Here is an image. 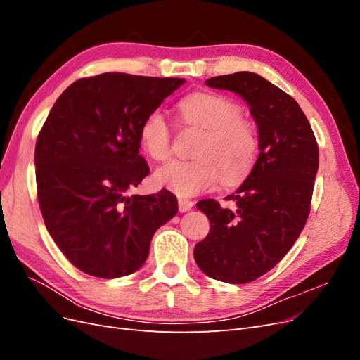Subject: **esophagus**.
I'll list each match as a JSON object with an SVG mask.
<instances>
[{
  "instance_id": "1",
  "label": "esophagus",
  "mask_w": 360,
  "mask_h": 360,
  "mask_svg": "<svg viewBox=\"0 0 360 360\" xmlns=\"http://www.w3.org/2000/svg\"><path fill=\"white\" fill-rule=\"evenodd\" d=\"M193 201H191V200H184V198H180L179 200V210L181 212V213H184V212H189L192 207H193Z\"/></svg>"
}]
</instances>
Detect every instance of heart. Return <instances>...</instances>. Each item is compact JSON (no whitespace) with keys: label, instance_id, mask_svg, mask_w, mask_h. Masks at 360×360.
<instances>
[{"label":"heart","instance_id":"b5f03b06","mask_svg":"<svg viewBox=\"0 0 360 360\" xmlns=\"http://www.w3.org/2000/svg\"><path fill=\"white\" fill-rule=\"evenodd\" d=\"M184 126L204 130L195 150L197 159L171 160L155 172L158 184L179 197H193L214 189L222 180H243L258 156L255 126L242 117V108L225 96L195 93L179 103ZM139 144L155 160L172 153L171 130L160 111H151L139 126Z\"/></svg>","mask_w":360,"mask_h":360}]
</instances>
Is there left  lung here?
I'll use <instances>...</instances> for the list:
<instances>
[{
    "label": "left lung",
    "instance_id": "left-lung-1",
    "mask_svg": "<svg viewBox=\"0 0 360 360\" xmlns=\"http://www.w3.org/2000/svg\"><path fill=\"white\" fill-rule=\"evenodd\" d=\"M207 86L233 91L249 105L259 155L246 180L225 200L197 202L210 231L193 249L207 276L246 284L274 269L296 243L309 216L319 146L307 115L285 91L252 72L214 76Z\"/></svg>",
    "mask_w": 360,
    "mask_h": 360
}]
</instances>
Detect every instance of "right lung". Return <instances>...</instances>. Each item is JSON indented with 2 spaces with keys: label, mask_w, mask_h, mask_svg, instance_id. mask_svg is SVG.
<instances>
[{
  "label": "right lung",
  "mask_w": 360,
  "mask_h": 360,
  "mask_svg": "<svg viewBox=\"0 0 360 360\" xmlns=\"http://www.w3.org/2000/svg\"><path fill=\"white\" fill-rule=\"evenodd\" d=\"M183 84L102 73L75 81L53 103L36 143L37 198L53 242L84 274H134L158 228L177 214L167 189L129 193L150 174L139 126Z\"/></svg>",
  "instance_id": "add662e5"
}]
</instances>
